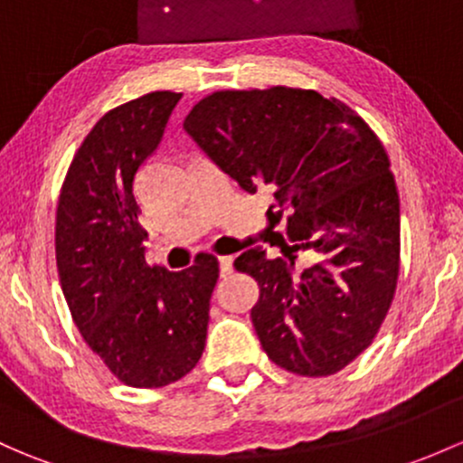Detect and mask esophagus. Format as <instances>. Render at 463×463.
Masks as SVG:
<instances>
[{"instance_id": "esophagus-1", "label": "esophagus", "mask_w": 463, "mask_h": 463, "mask_svg": "<svg viewBox=\"0 0 463 463\" xmlns=\"http://www.w3.org/2000/svg\"><path fill=\"white\" fill-rule=\"evenodd\" d=\"M219 272H222V277L231 275V272H232V257H219Z\"/></svg>"}]
</instances>
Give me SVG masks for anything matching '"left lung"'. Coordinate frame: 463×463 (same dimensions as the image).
<instances>
[{"label":"left lung","mask_w":463,"mask_h":463,"mask_svg":"<svg viewBox=\"0 0 463 463\" xmlns=\"http://www.w3.org/2000/svg\"><path fill=\"white\" fill-rule=\"evenodd\" d=\"M184 128L246 193L272 194L266 241L279 255L255 246L235 260L260 286L250 317L269 359L301 377L346 368L399 277V194L377 135L344 101L288 86L213 92Z\"/></svg>","instance_id":"obj_1"}]
</instances>
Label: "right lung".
<instances>
[{
	"label": "right lung",
	"instance_id": "right-lung-1",
	"mask_svg": "<svg viewBox=\"0 0 463 463\" xmlns=\"http://www.w3.org/2000/svg\"><path fill=\"white\" fill-rule=\"evenodd\" d=\"M182 92L157 90L109 110L72 157L55 223L61 290L81 337L126 386L162 388L206 346L217 257L191 269L146 264L135 175L157 150Z\"/></svg>",
	"mask_w": 463,
	"mask_h": 463
}]
</instances>
